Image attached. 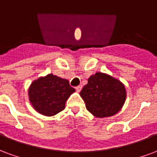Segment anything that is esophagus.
Wrapping results in <instances>:
<instances>
[{"instance_id": "34e87169", "label": "esophagus", "mask_w": 157, "mask_h": 157, "mask_svg": "<svg viewBox=\"0 0 157 157\" xmlns=\"http://www.w3.org/2000/svg\"><path fill=\"white\" fill-rule=\"evenodd\" d=\"M75 90H76L77 92L79 93L80 91H81V90H82V86H81V85H78V86H77L76 88H75Z\"/></svg>"}]
</instances>
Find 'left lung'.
<instances>
[{
	"label": "left lung",
	"mask_w": 157,
	"mask_h": 157,
	"mask_svg": "<svg viewBox=\"0 0 157 157\" xmlns=\"http://www.w3.org/2000/svg\"><path fill=\"white\" fill-rule=\"evenodd\" d=\"M87 109L99 118L117 114L124 104L126 92L120 80L103 73L90 76L80 92Z\"/></svg>",
	"instance_id": "8db88e82"
}]
</instances>
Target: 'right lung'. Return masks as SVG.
Returning <instances> with one entry per match:
<instances>
[{
    "label": "right lung",
    "instance_id": "add662e5",
    "mask_svg": "<svg viewBox=\"0 0 157 157\" xmlns=\"http://www.w3.org/2000/svg\"><path fill=\"white\" fill-rule=\"evenodd\" d=\"M74 91L67 79L50 74L35 80L29 88L28 95L36 111L52 116L64 109L65 103Z\"/></svg>",
    "mask_w": 157,
    "mask_h": 157
}]
</instances>
